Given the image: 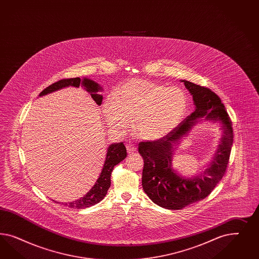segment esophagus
I'll return each instance as SVG.
<instances>
[{"mask_svg": "<svg viewBox=\"0 0 259 259\" xmlns=\"http://www.w3.org/2000/svg\"><path fill=\"white\" fill-rule=\"evenodd\" d=\"M126 150H127V152H128L129 154H133V153L136 152L137 148H136V146H135L134 144H132V143H128V144L126 145Z\"/></svg>", "mask_w": 259, "mask_h": 259, "instance_id": "obj_1", "label": "esophagus"}]
</instances>
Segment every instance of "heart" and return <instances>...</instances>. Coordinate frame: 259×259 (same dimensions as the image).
<instances>
[{"mask_svg": "<svg viewBox=\"0 0 259 259\" xmlns=\"http://www.w3.org/2000/svg\"><path fill=\"white\" fill-rule=\"evenodd\" d=\"M188 109V97L180 87H168L148 79L134 78L108 97L103 110L112 128L124 130L134 118V131L145 141L171 133Z\"/></svg>", "mask_w": 259, "mask_h": 259, "instance_id": "obj_1", "label": "heart"}]
</instances>
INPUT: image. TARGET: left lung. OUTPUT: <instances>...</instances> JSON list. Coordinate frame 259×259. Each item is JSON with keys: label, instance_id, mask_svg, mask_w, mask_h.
<instances>
[{"label": "left lung", "instance_id": "obj_1", "mask_svg": "<svg viewBox=\"0 0 259 259\" xmlns=\"http://www.w3.org/2000/svg\"><path fill=\"white\" fill-rule=\"evenodd\" d=\"M181 81L193 96L196 110L164 138L139 144V153L144 160L142 188L154 203L169 210H181L212 193L226 172L234 140L232 121L220 97L209 88ZM201 117L220 121L224 136L210 166L198 176L184 178L172 169V152Z\"/></svg>", "mask_w": 259, "mask_h": 259}]
</instances>
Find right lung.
<instances>
[{
  "label": "right lung",
  "mask_w": 259,
  "mask_h": 259,
  "mask_svg": "<svg viewBox=\"0 0 259 259\" xmlns=\"http://www.w3.org/2000/svg\"><path fill=\"white\" fill-rule=\"evenodd\" d=\"M79 85L84 87V89L87 92L90 93L92 99L98 105L102 104V96L99 93L100 91H102V87H100L99 83L95 82L94 80L87 78H84L83 79H80L79 78H63L52 83L46 89H44L39 96L52 93L64 87H79ZM126 156H127V152H126L125 146L122 142L113 143L109 145L102 172L99 179L96 181L94 186L90 189V191L83 197L72 202L64 203V205L73 209H83V208H87L95 204L99 203L103 199V197L106 196L107 191L110 188L111 174L114 167L118 164L120 161H122Z\"/></svg>",
  "instance_id": "1"
}]
</instances>
